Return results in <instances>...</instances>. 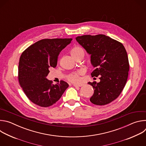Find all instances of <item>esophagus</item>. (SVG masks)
I'll return each instance as SVG.
<instances>
[{
	"instance_id": "1",
	"label": "esophagus",
	"mask_w": 146,
	"mask_h": 146,
	"mask_svg": "<svg viewBox=\"0 0 146 146\" xmlns=\"http://www.w3.org/2000/svg\"><path fill=\"white\" fill-rule=\"evenodd\" d=\"M73 86H74V87H81V86H82V84H73Z\"/></svg>"
}]
</instances>
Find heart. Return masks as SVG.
I'll return each instance as SVG.
<instances>
[{
	"label": "heart",
	"instance_id": "b5f03b06",
	"mask_svg": "<svg viewBox=\"0 0 146 146\" xmlns=\"http://www.w3.org/2000/svg\"><path fill=\"white\" fill-rule=\"evenodd\" d=\"M70 54L73 58L76 57L80 55H84V51L79 46H74L70 51ZM83 74L82 71L78 70L76 72L72 73L67 76V79L73 82H77L80 80V76Z\"/></svg>",
	"mask_w": 146,
	"mask_h": 146
}]
</instances>
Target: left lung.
<instances>
[{"mask_svg": "<svg viewBox=\"0 0 146 146\" xmlns=\"http://www.w3.org/2000/svg\"><path fill=\"white\" fill-rule=\"evenodd\" d=\"M76 39L91 54L95 68L92 77L100 76L99 82H88L94 89L91 102L99 106L110 103L121 94L128 79L129 64L125 48L105 35H83Z\"/></svg>", "mask_w": 146, "mask_h": 146, "instance_id": "obj_1", "label": "left lung"}]
</instances>
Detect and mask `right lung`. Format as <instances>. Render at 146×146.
Segmentation results:
<instances>
[{"mask_svg":"<svg viewBox=\"0 0 146 146\" xmlns=\"http://www.w3.org/2000/svg\"><path fill=\"white\" fill-rule=\"evenodd\" d=\"M72 38H44L28 47L21 54L18 81L28 98L35 105L47 108L55 103L69 84L60 80L57 84L46 78L51 68L57 65L60 52Z\"/></svg>","mask_w":146,"mask_h":146,"instance_id":"1","label":"right lung"}]
</instances>
